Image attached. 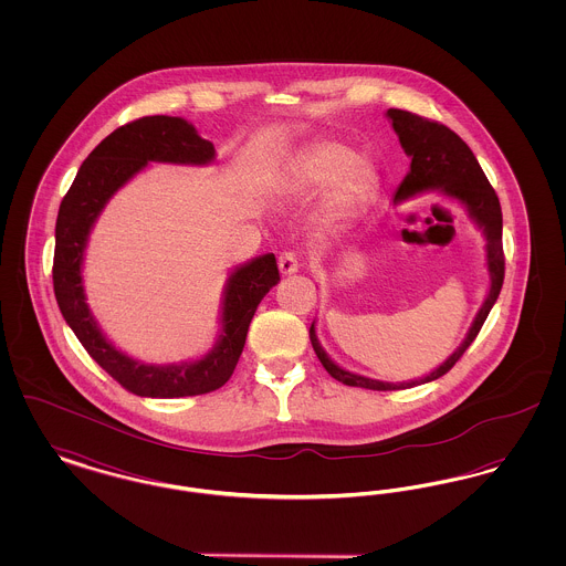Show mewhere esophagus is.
<instances>
[{"label":"esophagus","mask_w":566,"mask_h":566,"mask_svg":"<svg viewBox=\"0 0 566 566\" xmlns=\"http://www.w3.org/2000/svg\"><path fill=\"white\" fill-rule=\"evenodd\" d=\"M277 268H280L282 275H293V273H296V270H298V256H296V252H293V250L282 252V254L277 256Z\"/></svg>","instance_id":"esophagus-1"}]
</instances>
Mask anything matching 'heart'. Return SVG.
<instances>
[{
	"label": "heart",
	"mask_w": 566,
	"mask_h": 566,
	"mask_svg": "<svg viewBox=\"0 0 566 566\" xmlns=\"http://www.w3.org/2000/svg\"><path fill=\"white\" fill-rule=\"evenodd\" d=\"M376 182V171L363 159H350V150L324 142L314 146L298 165L296 185L301 189L318 190L339 185V197L352 203Z\"/></svg>",
	"instance_id": "1"
}]
</instances>
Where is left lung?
Returning a JSON list of instances; mask_svg holds the SVG:
<instances>
[{
    "mask_svg": "<svg viewBox=\"0 0 566 566\" xmlns=\"http://www.w3.org/2000/svg\"><path fill=\"white\" fill-rule=\"evenodd\" d=\"M388 118L392 120V129L399 135V142H401L405 153L411 157L409 174L405 176L401 187L397 189L395 201H403L416 192L429 189H441L450 197L458 199L469 210V216L473 220H478V224L484 227L490 291L485 296L484 305L480 307V314L475 316L464 342L458 346L457 352L429 376L413 379V381H403V384L377 381V379L356 376V374L337 367L321 348L316 331H314V323H312L310 339H312V346H314L318 360L328 371V376L335 377L337 381H342L346 386H358V388H369V390H403V388H413V386L432 381L437 377L446 376L462 358L467 348L475 342L494 301L499 298L503 280H505L501 203H499V197L492 189V185L485 178L484 169L480 167L475 155L471 153V148L450 127L431 120V118H424L420 114L390 108Z\"/></svg>",
    "mask_w": 566,
    "mask_h": 566,
    "instance_id": "1",
    "label": "left lung"
}]
</instances>
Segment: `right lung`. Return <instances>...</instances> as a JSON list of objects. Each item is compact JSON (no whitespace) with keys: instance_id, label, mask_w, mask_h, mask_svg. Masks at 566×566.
Listing matches in <instances>:
<instances>
[{"instance_id":"right-lung-1","label":"right lung","mask_w":566,"mask_h":566,"mask_svg":"<svg viewBox=\"0 0 566 566\" xmlns=\"http://www.w3.org/2000/svg\"><path fill=\"white\" fill-rule=\"evenodd\" d=\"M214 159V144L197 135L178 116H142L102 139L65 192L54 227L53 286L59 310L91 358L137 397L176 399L218 390L233 376L242 356L250 321L280 282L273 254L233 271L222 305V333L214 350L178 367L142 365L116 350L93 321L82 291V252L95 218L109 197L148 161L203 165Z\"/></svg>"}]
</instances>
